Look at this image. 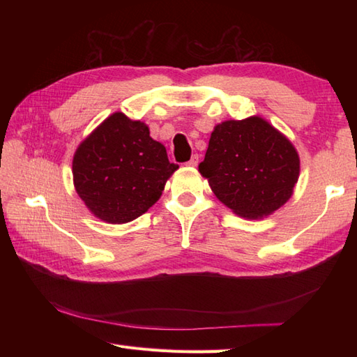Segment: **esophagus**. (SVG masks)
Masks as SVG:
<instances>
[{
  "label": "esophagus",
  "instance_id": "esophagus-1",
  "mask_svg": "<svg viewBox=\"0 0 357 357\" xmlns=\"http://www.w3.org/2000/svg\"><path fill=\"white\" fill-rule=\"evenodd\" d=\"M198 162H199V156L198 155H193L190 161H188L187 164L190 165V167H196V165H198Z\"/></svg>",
  "mask_w": 357,
  "mask_h": 357
}]
</instances>
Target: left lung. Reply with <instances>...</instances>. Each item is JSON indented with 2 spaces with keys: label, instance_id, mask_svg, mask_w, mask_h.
Listing matches in <instances>:
<instances>
[{
  "label": "left lung",
  "instance_id": "8db88e82",
  "mask_svg": "<svg viewBox=\"0 0 357 357\" xmlns=\"http://www.w3.org/2000/svg\"><path fill=\"white\" fill-rule=\"evenodd\" d=\"M199 172L219 201L239 216L257 219L290 199L299 156L282 133L252 116L215 127Z\"/></svg>",
  "mask_w": 357,
  "mask_h": 357
}]
</instances>
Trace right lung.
<instances>
[{
	"mask_svg": "<svg viewBox=\"0 0 357 357\" xmlns=\"http://www.w3.org/2000/svg\"><path fill=\"white\" fill-rule=\"evenodd\" d=\"M176 169L146 124L113 113L78 147L73 183L95 216L124 224L153 206Z\"/></svg>",
	"mask_w": 357,
	"mask_h": 357,
	"instance_id": "1",
	"label": "right lung"
}]
</instances>
